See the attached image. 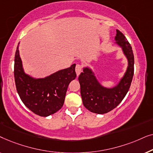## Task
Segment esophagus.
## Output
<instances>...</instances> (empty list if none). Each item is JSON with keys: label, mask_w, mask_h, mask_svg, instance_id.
<instances>
[{"label": "esophagus", "mask_w": 153, "mask_h": 153, "mask_svg": "<svg viewBox=\"0 0 153 153\" xmlns=\"http://www.w3.org/2000/svg\"><path fill=\"white\" fill-rule=\"evenodd\" d=\"M75 71H76L77 76H79L80 74V73L82 72V65L80 64H77L76 65V68H75Z\"/></svg>", "instance_id": "esophagus-1"}]
</instances>
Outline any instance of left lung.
Returning a JSON list of instances; mask_svg holds the SVG:
<instances>
[{"label": "left lung", "instance_id": "obj_1", "mask_svg": "<svg viewBox=\"0 0 153 153\" xmlns=\"http://www.w3.org/2000/svg\"><path fill=\"white\" fill-rule=\"evenodd\" d=\"M115 39L128 60L127 71L120 83L113 88H104L100 84L91 69L88 68H83V72L79 76L83 105L90 111L95 114H106L116 108L124 99L132 81L134 58L130 44L118 30H116Z\"/></svg>", "mask_w": 153, "mask_h": 153}]
</instances>
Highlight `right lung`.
<instances>
[{
	"label": "right lung",
	"mask_w": 153,
	"mask_h": 153,
	"mask_svg": "<svg viewBox=\"0 0 153 153\" xmlns=\"http://www.w3.org/2000/svg\"><path fill=\"white\" fill-rule=\"evenodd\" d=\"M19 44L14 58V74L20 99L26 107L39 116L55 114L63 105L69 84L76 77V64L44 79H33L23 70Z\"/></svg>",
	"instance_id": "add662e5"
}]
</instances>
